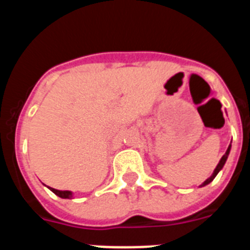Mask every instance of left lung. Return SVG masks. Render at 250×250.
I'll list each match as a JSON object with an SVG mask.
<instances>
[{
	"label": "left lung",
	"instance_id": "obj_1",
	"mask_svg": "<svg viewBox=\"0 0 250 250\" xmlns=\"http://www.w3.org/2000/svg\"><path fill=\"white\" fill-rule=\"evenodd\" d=\"M230 147H231V144L229 145V146H228V149H227V151H225V154H224V155L222 156V159H220V161H219V163H218V165H216V167H215V169H214V171H213V174H211V176H210V178H208L207 180H205V182L203 183L202 185H200V187H205V185H208V184H209V183H211V182H213V180H214V178H215V176L218 175V173H219L220 170L223 169V167H224L225 161H227V159H228L229 152H230Z\"/></svg>",
	"mask_w": 250,
	"mask_h": 250
}]
</instances>
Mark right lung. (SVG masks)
<instances>
[{
  "instance_id": "add662e5",
  "label": "right lung",
  "mask_w": 250,
  "mask_h": 250,
  "mask_svg": "<svg viewBox=\"0 0 250 250\" xmlns=\"http://www.w3.org/2000/svg\"><path fill=\"white\" fill-rule=\"evenodd\" d=\"M48 189H50L52 193L56 194L57 196H60V198H62V199H71L72 198V193L71 191L68 190H57V189H54V188H50L48 187Z\"/></svg>"
}]
</instances>
